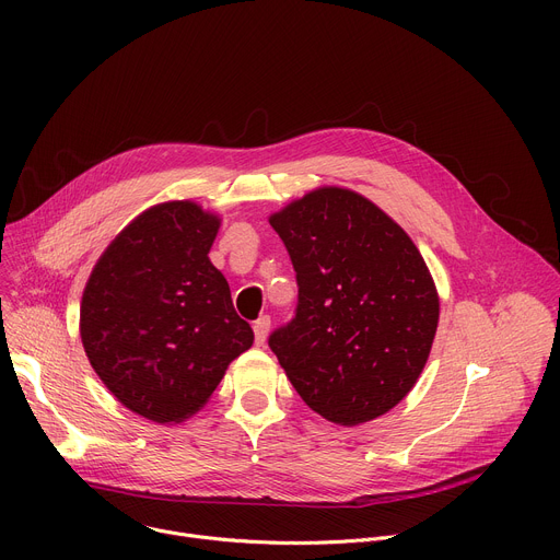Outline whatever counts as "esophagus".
Returning <instances> with one entry per match:
<instances>
[{
    "label": "esophagus",
    "mask_w": 560,
    "mask_h": 560,
    "mask_svg": "<svg viewBox=\"0 0 560 560\" xmlns=\"http://www.w3.org/2000/svg\"><path fill=\"white\" fill-rule=\"evenodd\" d=\"M253 330H255V341H257V346H264V343H266V337H268V332H270V316H268V314L259 316L257 322H255V326H253Z\"/></svg>",
    "instance_id": "esophagus-1"
}]
</instances>
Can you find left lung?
Returning <instances> with one entry per match:
<instances>
[{
	"label": "left lung",
	"mask_w": 560,
	"mask_h": 560,
	"mask_svg": "<svg viewBox=\"0 0 560 560\" xmlns=\"http://www.w3.org/2000/svg\"><path fill=\"white\" fill-rule=\"evenodd\" d=\"M296 272L292 322L268 346L316 415L359 425L401 404L439 326L432 275L406 230L359 192L318 188L270 217Z\"/></svg>",
	"instance_id": "1"
}]
</instances>
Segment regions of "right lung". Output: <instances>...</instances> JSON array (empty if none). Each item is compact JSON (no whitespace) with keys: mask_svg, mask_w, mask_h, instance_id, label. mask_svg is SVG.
<instances>
[{"mask_svg":"<svg viewBox=\"0 0 560 560\" xmlns=\"http://www.w3.org/2000/svg\"><path fill=\"white\" fill-rule=\"evenodd\" d=\"M219 223L195 201L152 206L115 236L86 283V357L117 401L148 421L199 412L255 341L208 259Z\"/></svg>","mask_w":560,"mask_h":560,"instance_id":"obj_1","label":"right lung"}]
</instances>
